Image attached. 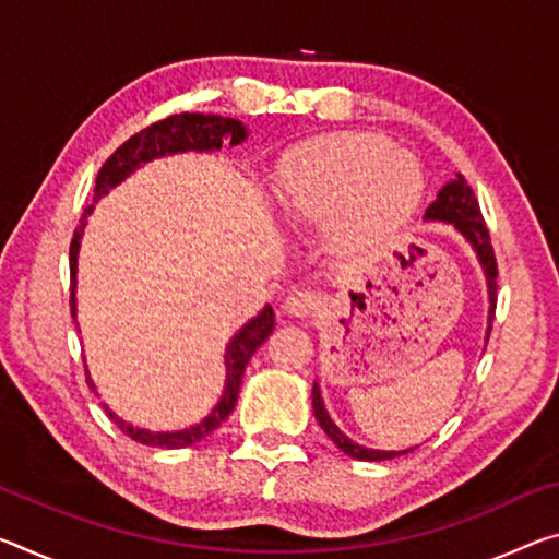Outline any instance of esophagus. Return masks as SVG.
<instances>
[{"instance_id": "34e87169", "label": "esophagus", "mask_w": 559, "mask_h": 559, "mask_svg": "<svg viewBox=\"0 0 559 559\" xmlns=\"http://www.w3.org/2000/svg\"><path fill=\"white\" fill-rule=\"evenodd\" d=\"M318 306H321V296H318L316 290L298 288V290H294V294H288L286 304H283V311L300 318V316L313 313Z\"/></svg>"}]
</instances>
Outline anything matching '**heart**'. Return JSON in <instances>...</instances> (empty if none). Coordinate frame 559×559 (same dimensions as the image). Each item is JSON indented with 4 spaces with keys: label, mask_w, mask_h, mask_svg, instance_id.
<instances>
[{
    "label": "heart",
    "mask_w": 559,
    "mask_h": 559,
    "mask_svg": "<svg viewBox=\"0 0 559 559\" xmlns=\"http://www.w3.org/2000/svg\"><path fill=\"white\" fill-rule=\"evenodd\" d=\"M425 176L411 154L380 134L343 131L318 136L283 156L276 199L294 218H325L335 231L368 246L393 234L423 197Z\"/></svg>",
    "instance_id": "obj_1"
}]
</instances>
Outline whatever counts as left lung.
<instances>
[{
  "instance_id": "left-lung-1",
  "label": "left lung",
  "mask_w": 559,
  "mask_h": 559,
  "mask_svg": "<svg viewBox=\"0 0 559 559\" xmlns=\"http://www.w3.org/2000/svg\"><path fill=\"white\" fill-rule=\"evenodd\" d=\"M425 218L432 221H448L453 224L460 234H463L467 241L473 243L477 251V259H480L485 276H487V288H490V323L495 318V304H498V259H495V248L490 241V231H487L480 203L475 199V191L467 186L463 174H455V179H450L442 189L438 191V199L430 203L428 211H425ZM492 328V325H490ZM313 413L316 420L321 423L325 436L331 438L335 445H338L345 455L356 460H391L397 455L411 453V450H403V453H385V450H368L360 448L358 442H353L343 436V432L335 428L333 420L328 418L321 391H318V383H313Z\"/></svg>"
}]
</instances>
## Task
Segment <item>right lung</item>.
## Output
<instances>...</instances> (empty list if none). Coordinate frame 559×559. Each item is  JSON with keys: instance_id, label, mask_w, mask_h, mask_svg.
Instances as JSON below:
<instances>
[{"instance_id": "add662e5", "label": "right lung", "mask_w": 559, "mask_h": 559, "mask_svg": "<svg viewBox=\"0 0 559 559\" xmlns=\"http://www.w3.org/2000/svg\"><path fill=\"white\" fill-rule=\"evenodd\" d=\"M246 139V127L236 119H226V117H214V114H171V117L154 121L152 127L141 129L139 134L123 141V144L114 152L109 158H106L104 166L99 168V176H96V186H94V201L104 197L106 191L114 189V186L121 183L127 176L134 171L136 166L152 162L156 156H166V154H176V152H211V148H221V144H241ZM94 206L84 209V216L79 218V226L74 228L72 243H69V271H72V296H69V306H72V316L76 318V300H74V286H76V253H79V238H82L84 231V221L92 214ZM273 331V308L265 306L263 313L253 318L251 323L243 325L241 331L234 335V341L228 343L226 350V391L224 397H221L218 405L214 407V413L209 415L206 420H201L193 428H186L179 432H148L134 428V425L119 420L109 407L104 405V411L109 418L117 423V428L129 436L131 440L141 442V445H152V448H189L197 445L206 436H211L221 423H224L228 415H231L238 391H241V380H243V370L248 366V360L255 353V348L269 338ZM88 373V370H86ZM86 383H94L86 378Z\"/></svg>"}]
</instances>
